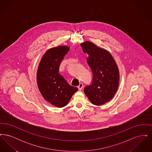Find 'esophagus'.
<instances>
[{
    "mask_svg": "<svg viewBox=\"0 0 152 152\" xmlns=\"http://www.w3.org/2000/svg\"><path fill=\"white\" fill-rule=\"evenodd\" d=\"M83 84L82 83H80L79 84V85L78 86L79 89V90H81L82 88H83Z\"/></svg>",
    "mask_w": 152,
    "mask_h": 152,
    "instance_id": "obj_1",
    "label": "esophagus"
}]
</instances>
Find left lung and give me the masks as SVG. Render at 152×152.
Here are the masks:
<instances>
[{"label":"left lung","mask_w":152,"mask_h":152,"mask_svg":"<svg viewBox=\"0 0 152 152\" xmlns=\"http://www.w3.org/2000/svg\"><path fill=\"white\" fill-rule=\"evenodd\" d=\"M83 51L88 55L87 61L92 73V84L84 88L89 100L95 105L110 101L118 89L120 75L116 62L108 51L87 41L81 44Z\"/></svg>","instance_id":"8db88e82"}]
</instances>
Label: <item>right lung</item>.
<instances>
[{
	"label": "right lung",
	"mask_w": 152,
	"mask_h": 152,
	"mask_svg": "<svg viewBox=\"0 0 152 152\" xmlns=\"http://www.w3.org/2000/svg\"><path fill=\"white\" fill-rule=\"evenodd\" d=\"M69 50L67 46H58L47 51L38 66L37 83L46 101L58 108L66 105L78 88L71 86L58 73L59 66Z\"/></svg>",
	"instance_id": "right-lung-1"
}]
</instances>
